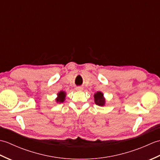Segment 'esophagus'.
I'll return each mask as SVG.
<instances>
[{"label": "esophagus", "instance_id": "esophagus-1", "mask_svg": "<svg viewBox=\"0 0 160 160\" xmlns=\"http://www.w3.org/2000/svg\"><path fill=\"white\" fill-rule=\"evenodd\" d=\"M76 90L77 91H82V88L81 87H76Z\"/></svg>", "mask_w": 160, "mask_h": 160}]
</instances>
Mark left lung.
<instances>
[{
  "instance_id": "left-lung-1",
  "label": "left lung",
  "mask_w": 160,
  "mask_h": 160,
  "mask_svg": "<svg viewBox=\"0 0 160 160\" xmlns=\"http://www.w3.org/2000/svg\"><path fill=\"white\" fill-rule=\"evenodd\" d=\"M94 101L98 106H104L105 104V98H104L103 93L100 91H98L97 93L94 94Z\"/></svg>"
}]
</instances>
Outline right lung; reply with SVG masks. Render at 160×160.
<instances>
[{
  "mask_svg": "<svg viewBox=\"0 0 160 160\" xmlns=\"http://www.w3.org/2000/svg\"><path fill=\"white\" fill-rule=\"evenodd\" d=\"M66 97V93L64 91H61L58 93V98L56 99V101L57 103H62L65 100Z\"/></svg>",
  "mask_w": 160,
  "mask_h": 160,
  "instance_id": "obj_1",
  "label": "right lung"
}]
</instances>
